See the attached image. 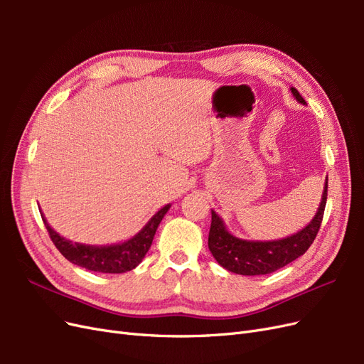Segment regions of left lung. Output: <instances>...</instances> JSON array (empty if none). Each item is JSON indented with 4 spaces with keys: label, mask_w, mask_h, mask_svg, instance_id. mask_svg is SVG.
I'll list each match as a JSON object with an SVG mask.
<instances>
[{
    "label": "left lung",
    "mask_w": 364,
    "mask_h": 364,
    "mask_svg": "<svg viewBox=\"0 0 364 364\" xmlns=\"http://www.w3.org/2000/svg\"><path fill=\"white\" fill-rule=\"evenodd\" d=\"M291 92L297 102L305 105V100L297 92V90L291 87ZM326 196L328 179L325 182L322 202L318 205L317 213L311 222L302 230H299V232L274 241H247L237 238L228 232L223 220L213 211L208 247L220 266L229 272L246 274V277L277 272L278 269L287 266V264H290L296 258L304 255L308 247L313 245L323 220Z\"/></svg>",
    "instance_id": "obj_1"
}]
</instances>
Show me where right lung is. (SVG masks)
I'll return each mask as SVG.
<instances>
[{
	"mask_svg": "<svg viewBox=\"0 0 364 364\" xmlns=\"http://www.w3.org/2000/svg\"><path fill=\"white\" fill-rule=\"evenodd\" d=\"M168 209L170 205H165L150 218V222L134 238L112 246H87L73 243V241L65 240L56 230L51 229L47 220L43 218V214L41 215L54 246L70 262L98 273H124L134 270L142 261V258L146 257L161 220L167 214Z\"/></svg>",
	"mask_w": 364,
	"mask_h": 364,
	"instance_id": "1",
	"label": "right lung"
}]
</instances>
